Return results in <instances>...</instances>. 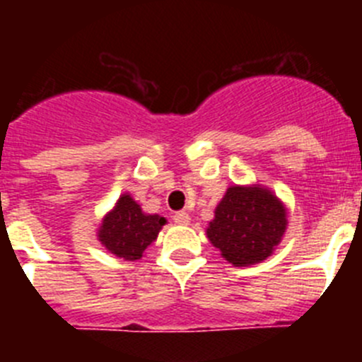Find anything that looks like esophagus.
Masks as SVG:
<instances>
[{
    "mask_svg": "<svg viewBox=\"0 0 362 362\" xmlns=\"http://www.w3.org/2000/svg\"><path fill=\"white\" fill-rule=\"evenodd\" d=\"M174 221L177 223V225H190L192 217L188 216L187 212H175L174 214Z\"/></svg>",
    "mask_w": 362,
    "mask_h": 362,
    "instance_id": "obj_1",
    "label": "esophagus"
}]
</instances>
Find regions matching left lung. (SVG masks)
Masks as SVG:
<instances>
[{"instance_id":"1","label":"left lung","mask_w":362,"mask_h":362,"mask_svg":"<svg viewBox=\"0 0 362 362\" xmlns=\"http://www.w3.org/2000/svg\"><path fill=\"white\" fill-rule=\"evenodd\" d=\"M286 209L261 185H233L216 206L206 235L233 267H250L270 257L286 230Z\"/></svg>"}]
</instances>
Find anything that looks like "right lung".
I'll return each mask as SVG.
<instances>
[{
    "label": "right lung",
    "mask_w": 362,
    "mask_h": 362,
    "mask_svg": "<svg viewBox=\"0 0 362 362\" xmlns=\"http://www.w3.org/2000/svg\"><path fill=\"white\" fill-rule=\"evenodd\" d=\"M165 223V217L145 214L130 194H123L116 206L101 221L98 239L116 257L137 261L158 239L159 230Z\"/></svg>",
    "instance_id": "add662e5"
}]
</instances>
